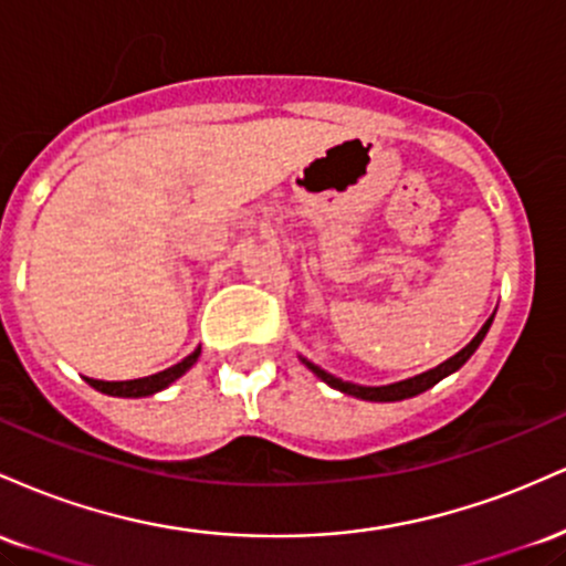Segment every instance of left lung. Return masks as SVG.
<instances>
[{"label": "left lung", "mask_w": 566, "mask_h": 566, "mask_svg": "<svg viewBox=\"0 0 566 566\" xmlns=\"http://www.w3.org/2000/svg\"><path fill=\"white\" fill-rule=\"evenodd\" d=\"M492 319H495V316H490V319H486V324H484L482 329H479V335L473 337V340L469 343V346H465L463 350H458V354H454L452 359H447L444 365H439V367L428 369V373L418 375V378H409V380L394 382V386H380V388L356 386V382H346V380L335 378V375L324 373L322 367L311 365V361H305V359H303V361H305V367H308L311 373L316 375V378H322L324 382H327V386L337 388V391H343V394H348V396H356V399H367V401H401V399H409V396H418V394L428 391V388H431V386H437L439 380H444L447 375H452L454 369H460V367H463L465 361H469L471 356H473V350H476L479 346H482V340H484L486 329H490Z\"/></svg>", "instance_id": "left-lung-1"}]
</instances>
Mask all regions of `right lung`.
I'll list each match as a JSON object with an SVG mask.
<instances>
[{"instance_id":"1","label":"right lung","mask_w":566,"mask_h":566,"mask_svg":"<svg viewBox=\"0 0 566 566\" xmlns=\"http://www.w3.org/2000/svg\"><path fill=\"white\" fill-rule=\"evenodd\" d=\"M197 359H199V350H193V354L186 356L180 365L165 369V373L148 375V378H138V380H95V378H87V382L93 388H97L101 394L129 396V399H138V396H151V394L161 391V388L170 386V382L178 380L180 375L186 373V369H191L193 361H197Z\"/></svg>"}]
</instances>
